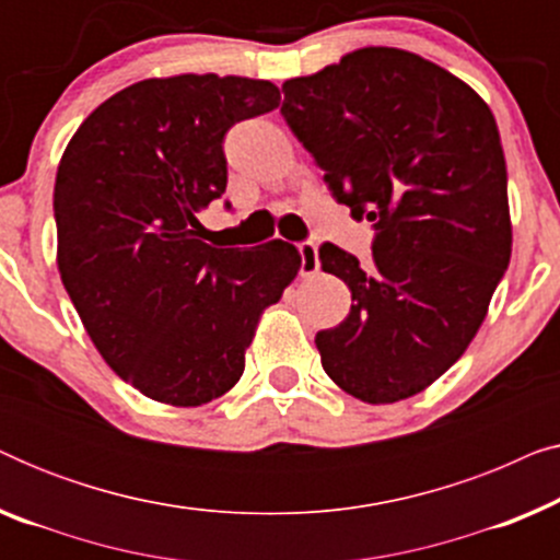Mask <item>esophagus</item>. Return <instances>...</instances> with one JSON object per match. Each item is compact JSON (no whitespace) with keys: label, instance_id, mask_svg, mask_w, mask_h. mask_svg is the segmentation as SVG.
I'll return each instance as SVG.
<instances>
[{"label":"esophagus","instance_id":"1","mask_svg":"<svg viewBox=\"0 0 560 560\" xmlns=\"http://www.w3.org/2000/svg\"><path fill=\"white\" fill-rule=\"evenodd\" d=\"M298 252H301V272L313 275L318 272V244L316 242H301L298 244Z\"/></svg>","mask_w":560,"mask_h":560}]
</instances>
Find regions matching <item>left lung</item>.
Masks as SVG:
<instances>
[{
	"label": "left lung",
	"instance_id": "left-lung-1",
	"mask_svg": "<svg viewBox=\"0 0 560 560\" xmlns=\"http://www.w3.org/2000/svg\"><path fill=\"white\" fill-rule=\"evenodd\" d=\"M280 114L354 219L372 262L324 242V272L351 290L316 334L343 393L385 405L420 393L464 354L512 255L500 129L477 91L400 48H362L282 83Z\"/></svg>",
	"mask_w": 560,
	"mask_h": 560
}]
</instances>
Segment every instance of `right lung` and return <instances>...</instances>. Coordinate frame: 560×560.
Returning <instances> with one entry per match:
<instances>
[{
  "label": "right lung",
  "instance_id": "right-lung-1",
  "mask_svg": "<svg viewBox=\"0 0 560 560\" xmlns=\"http://www.w3.org/2000/svg\"><path fill=\"white\" fill-rule=\"evenodd\" d=\"M278 104L270 81L148 79L96 106L60 158V280L104 362L152 400L196 408L232 389L301 270L293 244L217 249L198 221L226 190L224 135Z\"/></svg>",
  "mask_w": 560,
  "mask_h": 560
}]
</instances>
